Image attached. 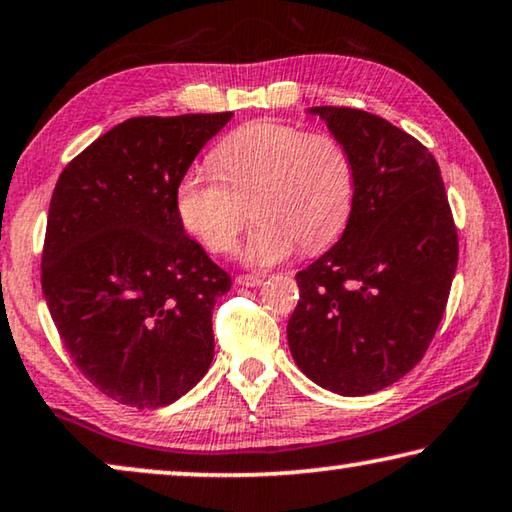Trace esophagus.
Here are the masks:
<instances>
[{
  "label": "esophagus",
  "mask_w": 512,
  "mask_h": 512,
  "mask_svg": "<svg viewBox=\"0 0 512 512\" xmlns=\"http://www.w3.org/2000/svg\"><path fill=\"white\" fill-rule=\"evenodd\" d=\"M235 283L245 288H256L263 283V277L261 274H238V277H235Z\"/></svg>",
  "instance_id": "esophagus-1"
}]
</instances>
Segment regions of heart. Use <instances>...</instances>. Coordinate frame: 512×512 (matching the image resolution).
<instances>
[{
	"instance_id": "b5f03b06",
	"label": "heart",
	"mask_w": 512,
	"mask_h": 512,
	"mask_svg": "<svg viewBox=\"0 0 512 512\" xmlns=\"http://www.w3.org/2000/svg\"><path fill=\"white\" fill-rule=\"evenodd\" d=\"M212 171L192 169L176 185L180 222L210 254H229L249 222L247 265L286 261L300 245L320 251L348 224L355 167L345 146L325 132L277 121L233 130L210 155Z\"/></svg>"
}]
</instances>
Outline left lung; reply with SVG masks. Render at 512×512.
I'll use <instances>...</instances> for the list:
<instances>
[{"mask_svg":"<svg viewBox=\"0 0 512 512\" xmlns=\"http://www.w3.org/2000/svg\"><path fill=\"white\" fill-rule=\"evenodd\" d=\"M355 167V203L336 245L297 272L288 345L300 371L366 396L419 364L442 322L458 231L437 160L380 116L311 107Z\"/></svg>","mask_w":512,"mask_h":512,"instance_id":"1","label":"left lung"}]
</instances>
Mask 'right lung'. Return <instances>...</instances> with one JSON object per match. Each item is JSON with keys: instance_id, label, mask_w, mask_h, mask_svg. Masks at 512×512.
<instances>
[{"instance_id": "1", "label": "right lung", "mask_w": 512, "mask_h": 512, "mask_svg": "<svg viewBox=\"0 0 512 512\" xmlns=\"http://www.w3.org/2000/svg\"><path fill=\"white\" fill-rule=\"evenodd\" d=\"M231 112L137 116L68 162L52 192L43 295L70 359L105 396L155 410L215 355L231 277L187 238L176 185Z\"/></svg>"}]
</instances>
